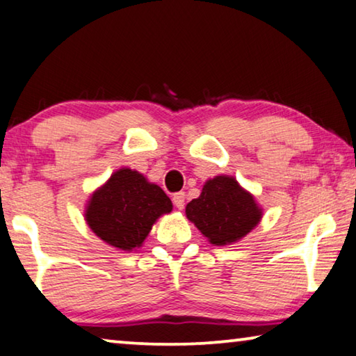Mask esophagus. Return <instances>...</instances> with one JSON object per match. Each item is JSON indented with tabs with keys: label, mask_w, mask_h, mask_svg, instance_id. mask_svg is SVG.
<instances>
[{
	"label": "esophagus",
	"mask_w": 356,
	"mask_h": 356,
	"mask_svg": "<svg viewBox=\"0 0 356 356\" xmlns=\"http://www.w3.org/2000/svg\"><path fill=\"white\" fill-rule=\"evenodd\" d=\"M173 205L177 207L178 209H183L184 208V200H186V194L184 192H177V194L173 195Z\"/></svg>",
	"instance_id": "obj_1"
}]
</instances>
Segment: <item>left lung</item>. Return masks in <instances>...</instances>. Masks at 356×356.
<instances>
[{
  "label": "left lung",
  "instance_id": "left-lung-1",
  "mask_svg": "<svg viewBox=\"0 0 356 356\" xmlns=\"http://www.w3.org/2000/svg\"><path fill=\"white\" fill-rule=\"evenodd\" d=\"M186 216L209 243L225 246L241 240L260 222L261 209L235 178L222 175L208 179L199 199L188 203Z\"/></svg>",
  "mask_w": 356,
  "mask_h": 356
}]
</instances>
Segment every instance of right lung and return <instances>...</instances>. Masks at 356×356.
I'll use <instances>...</instances> for the list:
<instances>
[{"label":"right lung","mask_w":356,"mask_h":356,"mask_svg":"<svg viewBox=\"0 0 356 356\" xmlns=\"http://www.w3.org/2000/svg\"><path fill=\"white\" fill-rule=\"evenodd\" d=\"M172 211V202L143 175L121 168L91 195L85 218L90 229L110 246L132 250L142 246L151 227Z\"/></svg>","instance_id":"add662e5"}]
</instances>
